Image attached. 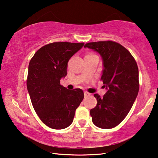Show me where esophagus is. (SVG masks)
<instances>
[{
	"instance_id": "esophagus-1",
	"label": "esophagus",
	"mask_w": 158,
	"mask_h": 158,
	"mask_svg": "<svg viewBox=\"0 0 158 158\" xmlns=\"http://www.w3.org/2000/svg\"><path fill=\"white\" fill-rule=\"evenodd\" d=\"M84 94H85V97H87V96H90V94L87 92H84Z\"/></svg>"
}]
</instances>
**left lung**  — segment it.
I'll use <instances>...</instances> for the list:
<instances>
[{"label": "left lung", "mask_w": 158, "mask_h": 158, "mask_svg": "<svg viewBox=\"0 0 158 158\" xmlns=\"http://www.w3.org/2000/svg\"><path fill=\"white\" fill-rule=\"evenodd\" d=\"M85 48L101 55L103 69L101 80L107 92L103 97L95 94L96 106L90 110L96 126L110 129L128 115L139 92V71L134 57L123 46L112 41L87 43Z\"/></svg>", "instance_id": "obj_1"}]
</instances>
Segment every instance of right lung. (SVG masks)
I'll return each mask as SVG.
<instances>
[{
  "label": "right lung",
  "mask_w": 158,
  "mask_h": 158,
  "mask_svg": "<svg viewBox=\"0 0 158 158\" xmlns=\"http://www.w3.org/2000/svg\"><path fill=\"white\" fill-rule=\"evenodd\" d=\"M84 43L54 42L35 52L28 66L27 89L36 113L52 129H64L73 121L84 98L81 89L69 90L60 85L67 74L69 60Z\"/></svg>",
  "instance_id": "1"
}]
</instances>
